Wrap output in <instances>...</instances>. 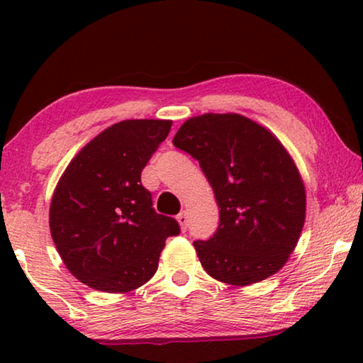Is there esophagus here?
<instances>
[{
	"mask_svg": "<svg viewBox=\"0 0 363 363\" xmlns=\"http://www.w3.org/2000/svg\"><path fill=\"white\" fill-rule=\"evenodd\" d=\"M177 220H178V223H180L182 231H186V228H188V215H186V211H182L180 215L177 216Z\"/></svg>",
	"mask_w": 363,
	"mask_h": 363,
	"instance_id": "34e87169",
	"label": "esophagus"
}]
</instances>
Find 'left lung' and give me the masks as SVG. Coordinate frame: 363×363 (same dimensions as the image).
<instances>
[{"instance_id":"8db88e82","label":"left lung","mask_w":363,"mask_h":363,"mask_svg":"<svg viewBox=\"0 0 363 363\" xmlns=\"http://www.w3.org/2000/svg\"><path fill=\"white\" fill-rule=\"evenodd\" d=\"M173 145L196 158L220 208L215 235L193 242L208 274L247 286L279 271L306 220L304 183L282 143L240 113H205Z\"/></svg>"}]
</instances>
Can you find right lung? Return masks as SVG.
<instances>
[{
  "label": "right lung",
  "mask_w": 363,
  "mask_h": 363,
  "mask_svg": "<svg viewBox=\"0 0 363 363\" xmlns=\"http://www.w3.org/2000/svg\"><path fill=\"white\" fill-rule=\"evenodd\" d=\"M172 121H123L87 143L62 173L49 208L59 256L72 276L104 292H128L157 272L175 218L153 210L142 170Z\"/></svg>",
  "instance_id": "obj_1"
}]
</instances>
